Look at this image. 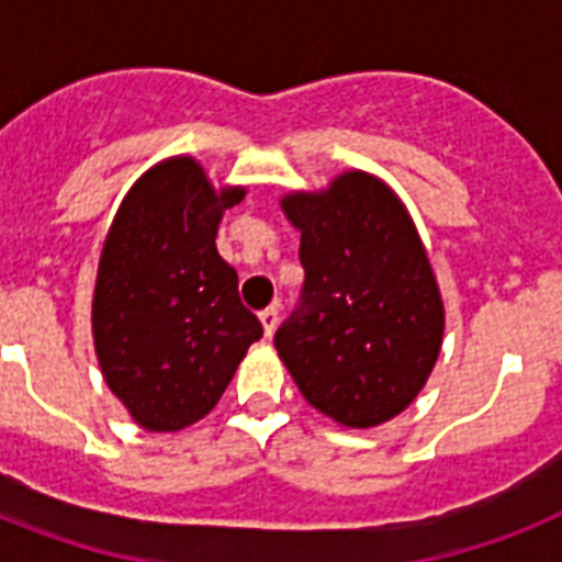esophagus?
<instances>
[{
	"label": "esophagus",
	"mask_w": 562,
	"mask_h": 562,
	"mask_svg": "<svg viewBox=\"0 0 562 562\" xmlns=\"http://www.w3.org/2000/svg\"><path fill=\"white\" fill-rule=\"evenodd\" d=\"M259 321H262L265 335H273V329L280 324V303H273V306H268L265 312H259Z\"/></svg>",
	"instance_id": "1"
}]
</instances>
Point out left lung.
Listing matches in <instances>:
<instances>
[{"label":"left lung","instance_id":"1","mask_svg":"<svg viewBox=\"0 0 562 562\" xmlns=\"http://www.w3.org/2000/svg\"><path fill=\"white\" fill-rule=\"evenodd\" d=\"M306 271L297 312L273 335L300 393L347 428L408 408L443 344V300L402 201L368 171L282 198Z\"/></svg>","mask_w":562,"mask_h":562}]
</instances>
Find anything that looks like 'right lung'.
<instances>
[{
  "label": "right lung",
  "mask_w": 562,
  "mask_h": 562,
  "mask_svg": "<svg viewBox=\"0 0 562 562\" xmlns=\"http://www.w3.org/2000/svg\"><path fill=\"white\" fill-rule=\"evenodd\" d=\"M241 198V187L215 192L192 157H169L136 180L110 224L92 341L108 387L148 431L206 417L262 338L215 247L221 215Z\"/></svg>",
  "instance_id": "add662e5"
}]
</instances>
